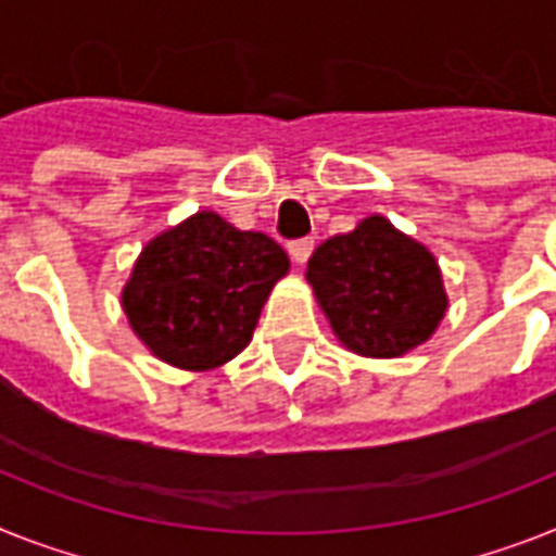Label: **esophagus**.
<instances>
[{
	"label": "esophagus",
	"instance_id": "obj_1",
	"mask_svg": "<svg viewBox=\"0 0 556 556\" xmlns=\"http://www.w3.org/2000/svg\"><path fill=\"white\" fill-rule=\"evenodd\" d=\"M312 250H315V241H312V238H295V241H289V255L295 258V264H306Z\"/></svg>",
	"mask_w": 556,
	"mask_h": 556
}]
</instances>
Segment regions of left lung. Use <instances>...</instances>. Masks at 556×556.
Returning <instances> with one entry per match:
<instances>
[{
  "label": "left lung",
  "mask_w": 556,
  "mask_h": 556,
  "mask_svg": "<svg viewBox=\"0 0 556 556\" xmlns=\"http://www.w3.org/2000/svg\"><path fill=\"white\" fill-rule=\"evenodd\" d=\"M320 306L346 350L394 357L424 343L446 312L432 252L371 215L334 236L306 264Z\"/></svg>",
  "instance_id": "1"
}]
</instances>
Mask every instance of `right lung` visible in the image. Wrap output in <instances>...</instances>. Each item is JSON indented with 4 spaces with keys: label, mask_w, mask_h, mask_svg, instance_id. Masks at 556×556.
Returning <instances> with one entry per match:
<instances>
[{
    "label": "right lung",
    "mask_w": 556,
    "mask_h": 556,
    "mask_svg": "<svg viewBox=\"0 0 556 556\" xmlns=\"http://www.w3.org/2000/svg\"><path fill=\"white\" fill-rule=\"evenodd\" d=\"M287 269L273 238L204 210L144 247L122 304L153 355L178 369H213L250 343Z\"/></svg>",
    "instance_id": "obj_1"
}]
</instances>
